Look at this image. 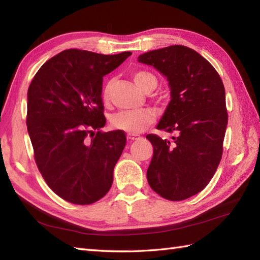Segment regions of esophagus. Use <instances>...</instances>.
<instances>
[{"mask_svg":"<svg viewBox=\"0 0 260 260\" xmlns=\"http://www.w3.org/2000/svg\"><path fill=\"white\" fill-rule=\"evenodd\" d=\"M140 135H137V134H127V140H129V141H135V140H139L140 139Z\"/></svg>","mask_w":260,"mask_h":260,"instance_id":"esophagus-1","label":"esophagus"}]
</instances>
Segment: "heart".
Returning <instances> with one entry per match:
<instances>
[{
  "instance_id": "heart-1",
  "label": "heart",
  "mask_w": 260,
  "mask_h": 260,
  "mask_svg": "<svg viewBox=\"0 0 260 260\" xmlns=\"http://www.w3.org/2000/svg\"><path fill=\"white\" fill-rule=\"evenodd\" d=\"M134 81L142 90L146 92L153 91L157 87V78L150 71L137 70L133 74ZM110 84L106 82L102 90V98L104 103H107L109 99ZM155 119V115L148 108H142L137 110H127V112H119L112 117L113 128L127 132L128 134L140 133L147 125L152 124Z\"/></svg>"
}]
</instances>
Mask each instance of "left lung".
Listing matches in <instances>:
<instances>
[{"mask_svg": "<svg viewBox=\"0 0 260 260\" xmlns=\"http://www.w3.org/2000/svg\"><path fill=\"white\" fill-rule=\"evenodd\" d=\"M139 61L168 78L171 102L157 129L176 134L172 143L146 136L154 148L148 184L167 200H185L208 185L221 161L228 124L224 86L213 66L184 46L143 53Z\"/></svg>", "mask_w": 260, "mask_h": 260, "instance_id": "obj_1", "label": "left lung"}]
</instances>
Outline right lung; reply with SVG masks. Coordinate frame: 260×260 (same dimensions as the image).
I'll return each instance as SVG.
<instances>
[{
    "mask_svg": "<svg viewBox=\"0 0 260 260\" xmlns=\"http://www.w3.org/2000/svg\"><path fill=\"white\" fill-rule=\"evenodd\" d=\"M132 54L68 49L38 70L27 89L26 126L37 167L49 187L70 203L91 204L106 194L126 144L106 124L103 77Z\"/></svg>",
    "mask_w": 260,
    "mask_h": 260,
    "instance_id": "right-lung-1",
    "label": "right lung"
}]
</instances>
